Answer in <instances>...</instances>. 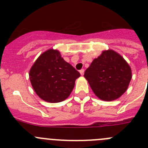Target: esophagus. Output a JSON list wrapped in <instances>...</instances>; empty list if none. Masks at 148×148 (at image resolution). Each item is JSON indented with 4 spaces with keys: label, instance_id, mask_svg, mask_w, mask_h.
I'll use <instances>...</instances> for the list:
<instances>
[{
    "label": "esophagus",
    "instance_id": "34e87169",
    "mask_svg": "<svg viewBox=\"0 0 148 148\" xmlns=\"http://www.w3.org/2000/svg\"><path fill=\"white\" fill-rule=\"evenodd\" d=\"M79 73H80L81 75H84V70H81L80 71H79Z\"/></svg>",
    "mask_w": 148,
    "mask_h": 148
}]
</instances>
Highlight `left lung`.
Here are the masks:
<instances>
[{"mask_svg":"<svg viewBox=\"0 0 148 148\" xmlns=\"http://www.w3.org/2000/svg\"><path fill=\"white\" fill-rule=\"evenodd\" d=\"M84 78L99 99L110 101L126 92L132 78L131 68L121 55L108 49L92 61Z\"/></svg>","mask_w":148,"mask_h":148,"instance_id":"8db88e82","label":"left lung"}]
</instances>
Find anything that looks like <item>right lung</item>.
<instances>
[{
	"instance_id": "1",
	"label": "right lung",
	"mask_w": 148,
	"mask_h": 148,
	"mask_svg": "<svg viewBox=\"0 0 148 148\" xmlns=\"http://www.w3.org/2000/svg\"><path fill=\"white\" fill-rule=\"evenodd\" d=\"M29 76L32 88L40 99L58 103L69 97L80 73L64 60L59 51L49 49L36 59Z\"/></svg>"
}]
</instances>
